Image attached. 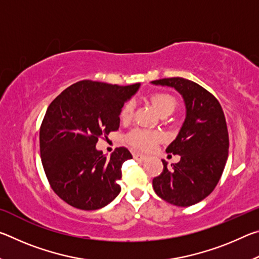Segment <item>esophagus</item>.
<instances>
[{
	"instance_id": "obj_1",
	"label": "esophagus",
	"mask_w": 259,
	"mask_h": 259,
	"mask_svg": "<svg viewBox=\"0 0 259 259\" xmlns=\"http://www.w3.org/2000/svg\"><path fill=\"white\" fill-rule=\"evenodd\" d=\"M133 156H134V159L137 160V161H145L147 159L146 155L140 154V153H137V152H134L133 153Z\"/></svg>"
}]
</instances>
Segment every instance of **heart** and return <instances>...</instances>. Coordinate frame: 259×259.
<instances>
[{"instance_id":"1","label":"heart","mask_w":259,"mask_h":259,"mask_svg":"<svg viewBox=\"0 0 259 259\" xmlns=\"http://www.w3.org/2000/svg\"><path fill=\"white\" fill-rule=\"evenodd\" d=\"M151 103L155 111L160 114V115H165V114H170L174 112L176 108L177 100L172 95L168 93H155L151 96ZM134 116V103L129 100L126 102L123 106H122L120 111V119L124 123H128L131 121ZM161 135L155 131H150L145 129H134L133 131L126 135L125 140L135 148L143 151H148L154 147L157 142H160Z\"/></svg>"}]
</instances>
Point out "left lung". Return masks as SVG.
<instances>
[{
    "instance_id": "1",
    "label": "left lung",
    "mask_w": 259,
    "mask_h": 259,
    "mask_svg": "<svg viewBox=\"0 0 259 259\" xmlns=\"http://www.w3.org/2000/svg\"><path fill=\"white\" fill-rule=\"evenodd\" d=\"M153 84L172 87L183 96L186 119L166 153L181 155L169 169L153 178V188L161 199L178 207H190L211 193L224 171L229 156V131L221 104L198 83L183 77H166Z\"/></svg>"
}]
</instances>
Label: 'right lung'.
I'll return each instance as SVG.
<instances>
[{"label":"right lung","instance_id":"1","mask_svg":"<svg viewBox=\"0 0 259 259\" xmlns=\"http://www.w3.org/2000/svg\"><path fill=\"white\" fill-rule=\"evenodd\" d=\"M138 88L139 83L83 80L65 89L48 107L40 128L43 169L54 192L72 207L100 209L120 193L122 164L133 155L119 147L107 159L96 144L119 129L121 108Z\"/></svg>","mask_w":259,"mask_h":259}]
</instances>
